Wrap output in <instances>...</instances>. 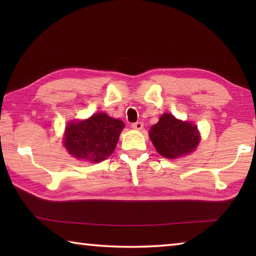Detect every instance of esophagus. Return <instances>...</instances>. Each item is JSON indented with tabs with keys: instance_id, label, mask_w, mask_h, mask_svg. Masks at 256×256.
Returning <instances> with one entry per match:
<instances>
[{
	"instance_id": "esophagus-1",
	"label": "esophagus",
	"mask_w": 256,
	"mask_h": 256,
	"mask_svg": "<svg viewBox=\"0 0 256 256\" xmlns=\"http://www.w3.org/2000/svg\"><path fill=\"white\" fill-rule=\"evenodd\" d=\"M132 128L136 130V131H140V130L144 128V123H142V122H136V123H133V124H132Z\"/></svg>"
}]
</instances>
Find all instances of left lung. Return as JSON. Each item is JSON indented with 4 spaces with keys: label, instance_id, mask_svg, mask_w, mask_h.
<instances>
[{
    "label": "left lung",
    "instance_id": "left-lung-1",
    "mask_svg": "<svg viewBox=\"0 0 256 256\" xmlns=\"http://www.w3.org/2000/svg\"><path fill=\"white\" fill-rule=\"evenodd\" d=\"M149 136L157 152L168 159L193 152L201 140L196 125L177 120L168 112L162 114L158 123L151 126Z\"/></svg>",
    "mask_w": 256,
    "mask_h": 256
}]
</instances>
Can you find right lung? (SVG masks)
<instances>
[{"label":"right lung","mask_w":256,"mask_h":256,"mask_svg":"<svg viewBox=\"0 0 256 256\" xmlns=\"http://www.w3.org/2000/svg\"><path fill=\"white\" fill-rule=\"evenodd\" d=\"M124 126L122 120L97 112L86 120L68 123L63 144L78 160L100 162L114 152Z\"/></svg>","instance_id":"right-lung-1"}]
</instances>
